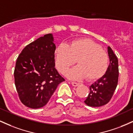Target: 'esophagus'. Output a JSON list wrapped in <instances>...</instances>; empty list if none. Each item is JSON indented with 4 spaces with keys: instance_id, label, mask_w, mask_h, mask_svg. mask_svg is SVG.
<instances>
[{
    "instance_id": "1",
    "label": "esophagus",
    "mask_w": 133,
    "mask_h": 133,
    "mask_svg": "<svg viewBox=\"0 0 133 133\" xmlns=\"http://www.w3.org/2000/svg\"><path fill=\"white\" fill-rule=\"evenodd\" d=\"M71 84L73 86L76 87V86H78L79 83H78V82H71Z\"/></svg>"
}]
</instances>
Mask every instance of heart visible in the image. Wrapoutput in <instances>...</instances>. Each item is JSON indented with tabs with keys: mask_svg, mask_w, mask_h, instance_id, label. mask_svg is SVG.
<instances>
[{
	"mask_svg": "<svg viewBox=\"0 0 133 133\" xmlns=\"http://www.w3.org/2000/svg\"><path fill=\"white\" fill-rule=\"evenodd\" d=\"M56 66L61 74L75 63L77 65L70 70L68 76L77 79L87 77L89 80L100 79L104 75L109 65L108 54L96 42L88 39H79L61 44L55 50Z\"/></svg>",
	"mask_w": 133,
	"mask_h": 133,
	"instance_id": "obj_1",
	"label": "heart"
}]
</instances>
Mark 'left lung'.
<instances>
[{
  "mask_svg": "<svg viewBox=\"0 0 133 133\" xmlns=\"http://www.w3.org/2000/svg\"><path fill=\"white\" fill-rule=\"evenodd\" d=\"M109 64L106 72L89 86L90 92L86 104L91 107H99L106 104L113 95L118 82V59L112 49L108 47Z\"/></svg>",
  "mask_w": 133,
  "mask_h": 133,
  "instance_id": "8db88e82",
  "label": "left lung"
}]
</instances>
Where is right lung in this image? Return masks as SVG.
<instances>
[{
    "instance_id": "1",
    "label": "right lung",
    "mask_w": 133,
    "mask_h": 133,
    "mask_svg": "<svg viewBox=\"0 0 133 133\" xmlns=\"http://www.w3.org/2000/svg\"><path fill=\"white\" fill-rule=\"evenodd\" d=\"M56 48L53 35L48 34L27 45L17 59L15 85L21 102L28 108L45 106L65 81L55 68Z\"/></svg>"
}]
</instances>
